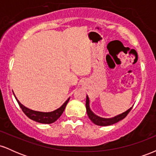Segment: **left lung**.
<instances>
[{
	"instance_id": "obj_1",
	"label": "left lung",
	"mask_w": 156,
	"mask_h": 156,
	"mask_svg": "<svg viewBox=\"0 0 156 156\" xmlns=\"http://www.w3.org/2000/svg\"><path fill=\"white\" fill-rule=\"evenodd\" d=\"M86 108H87V115L90 120L94 124H95L97 125H100V126H108V125H111L114 124V123H117L119 121L122 120L124 118L128 115V114L130 112V110L132 109L131 108H130L128 110H127L126 112H123L122 114H119V115L116 116V117H112V118H102L98 117V116L95 115L92 112V110L90 109V107H89V97L87 95V101H86Z\"/></svg>"
}]
</instances>
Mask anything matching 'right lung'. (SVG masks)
<instances>
[{
    "label": "right lung",
    "instance_id": "1",
    "mask_svg": "<svg viewBox=\"0 0 156 156\" xmlns=\"http://www.w3.org/2000/svg\"><path fill=\"white\" fill-rule=\"evenodd\" d=\"M14 94V92H13ZM15 97V99L17 100V103L20 105L22 111L24 112V114L28 117L29 119H32V120L37 122L42 123V124H51V123L54 122L57 120L61 117V115L62 114V113L64 112V109H65L66 105H67V103L69 102V98L64 102V103L60 108H57L56 110L53 111V112H37V111L31 110L26 108V106H24L23 104H21L20 103V101L17 100V98Z\"/></svg>",
    "mask_w": 156,
    "mask_h": 156
}]
</instances>
